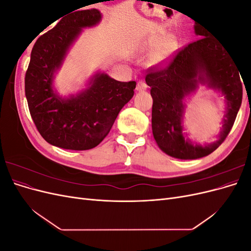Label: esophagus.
Wrapping results in <instances>:
<instances>
[{
  "label": "esophagus",
  "instance_id": "34e87169",
  "mask_svg": "<svg viewBox=\"0 0 251 251\" xmlns=\"http://www.w3.org/2000/svg\"><path fill=\"white\" fill-rule=\"evenodd\" d=\"M147 89H148V85L146 83V81L139 80L137 82V86H136V90H137L138 92H142V91H146Z\"/></svg>",
  "mask_w": 251,
  "mask_h": 251
}]
</instances>
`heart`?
<instances>
[{
	"label": "heart",
	"mask_w": 251,
	"mask_h": 251,
	"mask_svg": "<svg viewBox=\"0 0 251 251\" xmlns=\"http://www.w3.org/2000/svg\"><path fill=\"white\" fill-rule=\"evenodd\" d=\"M163 41H164V35L162 34L151 35L146 42H144L141 49L142 51H154L161 46Z\"/></svg>",
	"instance_id": "1"
}]
</instances>
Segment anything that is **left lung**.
I'll use <instances>...</instances> for the list:
<instances>
[{
    "label": "left lung",
    "mask_w": 251,
    "mask_h": 251,
    "mask_svg": "<svg viewBox=\"0 0 251 251\" xmlns=\"http://www.w3.org/2000/svg\"><path fill=\"white\" fill-rule=\"evenodd\" d=\"M194 29L200 39L188 44L164 69L150 70L146 77L153 97L154 138L166 155L182 160L205 157L219 148L231 130L243 95L241 73L229 51L201 25L195 23ZM200 84L224 96L226 101L218 139L204 146L188 138L183 125L184 101Z\"/></svg>",
    "instance_id": "8db88e82"
}]
</instances>
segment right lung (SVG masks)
<instances>
[{
	"instance_id": "right-lung-1",
	"label": "right lung",
	"mask_w": 251,
	"mask_h": 251,
	"mask_svg": "<svg viewBox=\"0 0 251 251\" xmlns=\"http://www.w3.org/2000/svg\"><path fill=\"white\" fill-rule=\"evenodd\" d=\"M97 9L70 12L37 39L25 76V94L37 131L52 146L85 151L98 146L120 110L134 96L136 81H118L97 71L76 94L59 95L56 73L82 29L101 21Z\"/></svg>"
}]
</instances>
